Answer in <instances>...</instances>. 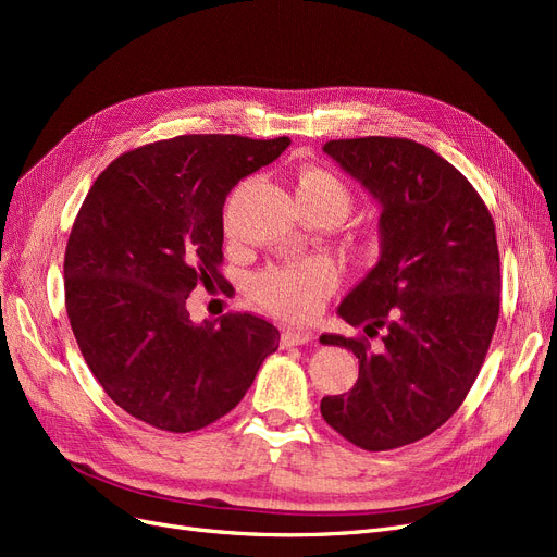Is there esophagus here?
<instances>
[{"label":"esophagus","mask_w":557,"mask_h":557,"mask_svg":"<svg viewBox=\"0 0 557 557\" xmlns=\"http://www.w3.org/2000/svg\"><path fill=\"white\" fill-rule=\"evenodd\" d=\"M281 342H283V346H301V344L313 342V334L305 332V330H285L281 334Z\"/></svg>","instance_id":"esophagus-1"}]
</instances>
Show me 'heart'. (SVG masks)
Masks as SVG:
<instances>
[{
	"label": "heart",
	"mask_w": 557,
	"mask_h": 557,
	"mask_svg": "<svg viewBox=\"0 0 557 557\" xmlns=\"http://www.w3.org/2000/svg\"><path fill=\"white\" fill-rule=\"evenodd\" d=\"M299 207H323L336 215L350 209L348 185L323 166H301L297 174ZM336 267L327 258H309L283 267H269L250 283V295L260 307L285 320L313 318L336 288Z\"/></svg>",
	"instance_id": "heart-1"
}]
</instances>
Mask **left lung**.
Returning <instances> with one entry per match:
<instances>
[{
    "mask_svg": "<svg viewBox=\"0 0 557 557\" xmlns=\"http://www.w3.org/2000/svg\"><path fill=\"white\" fill-rule=\"evenodd\" d=\"M379 207L381 258L339 315L366 336L323 334L356 352L360 374L320 413L364 450L413 444L442 428L474 385L499 318V250L479 193L432 148L399 137L323 146Z\"/></svg>",
    "mask_w": 557,
    "mask_h": 557,
    "instance_id": "left-lung-1",
    "label": "left lung"
}]
</instances>
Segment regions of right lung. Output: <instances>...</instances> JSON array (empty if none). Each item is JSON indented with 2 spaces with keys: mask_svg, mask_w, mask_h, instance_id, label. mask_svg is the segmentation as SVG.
<instances>
[{
  "mask_svg": "<svg viewBox=\"0 0 557 557\" xmlns=\"http://www.w3.org/2000/svg\"><path fill=\"white\" fill-rule=\"evenodd\" d=\"M288 137L181 134L123 153L99 174L64 252V305L90 372L129 416L166 432L230 413L281 334L252 313L193 323L197 285L227 283L223 207Z\"/></svg>",
  "mask_w": 557,
  "mask_h": 557,
  "instance_id": "1",
  "label": "right lung"
}]
</instances>
